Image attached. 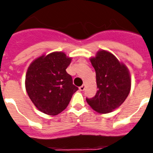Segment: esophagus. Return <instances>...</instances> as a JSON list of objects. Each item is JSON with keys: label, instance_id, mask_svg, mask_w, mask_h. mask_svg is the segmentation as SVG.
I'll use <instances>...</instances> for the list:
<instances>
[{"label": "esophagus", "instance_id": "34e87169", "mask_svg": "<svg viewBox=\"0 0 153 153\" xmlns=\"http://www.w3.org/2000/svg\"><path fill=\"white\" fill-rule=\"evenodd\" d=\"M79 90H80V91H83V90H85V85H82L81 86H79Z\"/></svg>", "mask_w": 153, "mask_h": 153}]
</instances>
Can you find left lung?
I'll list each match as a JSON object with an SVG mask.
<instances>
[{
  "label": "left lung",
  "instance_id": "8db88e82",
  "mask_svg": "<svg viewBox=\"0 0 153 153\" xmlns=\"http://www.w3.org/2000/svg\"><path fill=\"white\" fill-rule=\"evenodd\" d=\"M90 60L95 69L98 90L95 97L86 98V102L97 113H111L122 105L130 92L129 70L113 53L104 50Z\"/></svg>",
  "mask_w": 153,
  "mask_h": 153
}]
</instances>
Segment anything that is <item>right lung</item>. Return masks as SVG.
<instances>
[{
    "instance_id": "right-lung-1",
    "label": "right lung",
    "mask_w": 153,
    "mask_h": 153,
    "mask_svg": "<svg viewBox=\"0 0 153 153\" xmlns=\"http://www.w3.org/2000/svg\"><path fill=\"white\" fill-rule=\"evenodd\" d=\"M72 58L63 52H53L35 59L27 68L25 79L27 93L42 113L56 116L68 106L78 87L66 71Z\"/></svg>"
}]
</instances>
